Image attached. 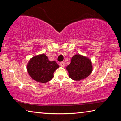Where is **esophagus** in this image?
Listing matches in <instances>:
<instances>
[{
	"label": "esophagus",
	"mask_w": 121,
	"mask_h": 121,
	"mask_svg": "<svg viewBox=\"0 0 121 121\" xmlns=\"http://www.w3.org/2000/svg\"><path fill=\"white\" fill-rule=\"evenodd\" d=\"M60 65L61 67H65V63L64 62H61L60 63Z\"/></svg>",
	"instance_id": "esophagus-1"
}]
</instances>
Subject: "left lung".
Here are the masks:
<instances>
[{
	"mask_svg": "<svg viewBox=\"0 0 121 121\" xmlns=\"http://www.w3.org/2000/svg\"><path fill=\"white\" fill-rule=\"evenodd\" d=\"M69 77L73 80L79 81L85 79L91 74L93 70L92 62L86 56L81 54H75L71 62L66 67Z\"/></svg>",
	"mask_w": 121,
	"mask_h": 121,
	"instance_id": "1",
	"label": "left lung"
}]
</instances>
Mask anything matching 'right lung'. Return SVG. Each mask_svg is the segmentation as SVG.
<instances>
[{
	"mask_svg": "<svg viewBox=\"0 0 121 121\" xmlns=\"http://www.w3.org/2000/svg\"><path fill=\"white\" fill-rule=\"evenodd\" d=\"M59 67L54 61H50L45 54L32 57L27 64V71L32 79L38 82L46 83L53 78V73Z\"/></svg>",
	"mask_w": 121,
	"mask_h": 121,
	"instance_id": "obj_1",
	"label": "right lung"
}]
</instances>
